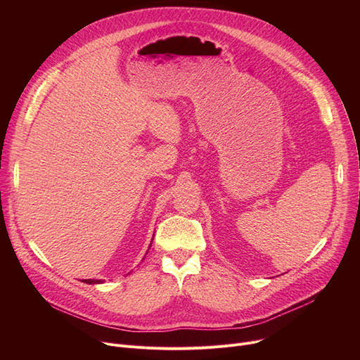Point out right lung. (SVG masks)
I'll list each match as a JSON object with an SVG mask.
<instances>
[{"instance_id":"right-lung-1","label":"right lung","mask_w":360,"mask_h":360,"mask_svg":"<svg viewBox=\"0 0 360 360\" xmlns=\"http://www.w3.org/2000/svg\"><path fill=\"white\" fill-rule=\"evenodd\" d=\"M150 247H151V243H150ZM150 250V248H148ZM84 283H87V285H99V283H103V280H96V278H86V280H83Z\"/></svg>"}]
</instances>
